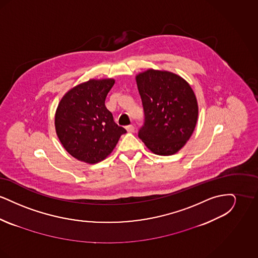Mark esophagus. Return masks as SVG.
<instances>
[{"instance_id":"34e87169","label":"esophagus","mask_w":258,"mask_h":258,"mask_svg":"<svg viewBox=\"0 0 258 258\" xmlns=\"http://www.w3.org/2000/svg\"><path fill=\"white\" fill-rule=\"evenodd\" d=\"M125 130H126L127 133L132 134V133L135 132V126H134L133 124H130V125H126V126H125Z\"/></svg>"}]
</instances>
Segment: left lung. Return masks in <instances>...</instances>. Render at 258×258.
I'll return each mask as SVG.
<instances>
[{"label":"left lung","mask_w":258,"mask_h":258,"mask_svg":"<svg viewBox=\"0 0 258 258\" xmlns=\"http://www.w3.org/2000/svg\"><path fill=\"white\" fill-rule=\"evenodd\" d=\"M145 123L138 137L154 154L171 156L194 134L198 103L192 88L178 74L149 69L135 76Z\"/></svg>","instance_id":"8db88e82"}]
</instances>
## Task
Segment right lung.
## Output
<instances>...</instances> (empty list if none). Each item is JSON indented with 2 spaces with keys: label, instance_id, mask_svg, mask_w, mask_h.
I'll return each instance as SVG.
<instances>
[{
  "label": "right lung",
  "instance_id": "1",
  "mask_svg": "<svg viewBox=\"0 0 258 258\" xmlns=\"http://www.w3.org/2000/svg\"><path fill=\"white\" fill-rule=\"evenodd\" d=\"M113 78L90 79L69 90L55 113L56 134L74 159L89 164L106 159L126 131L114 122L105 98Z\"/></svg>",
  "mask_w": 258,
  "mask_h": 258
}]
</instances>
